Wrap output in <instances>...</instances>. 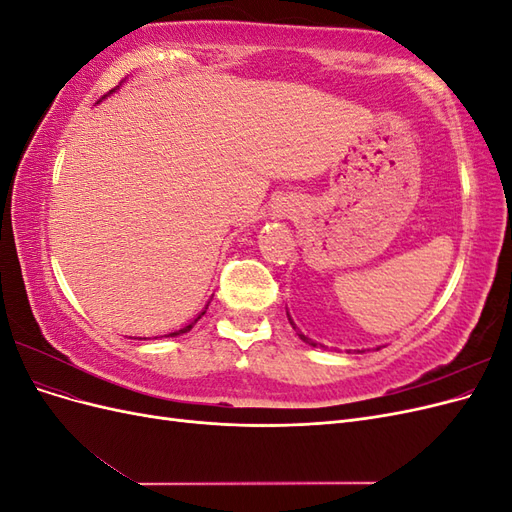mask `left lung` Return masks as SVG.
<instances>
[{
  "label": "left lung",
  "mask_w": 512,
  "mask_h": 512,
  "mask_svg": "<svg viewBox=\"0 0 512 512\" xmlns=\"http://www.w3.org/2000/svg\"><path fill=\"white\" fill-rule=\"evenodd\" d=\"M286 314H288V309H286ZM288 320H290V324H292V329H294V331H297V335H299V337L303 339V342H305V344H309V346H314V348H318V346H320V348H324V350H329L327 346H322V344H316V342H314V339H309L307 335H303V333L299 331V327H297V324H294V320L290 318V314H288ZM335 350H337V348H335ZM376 350H380V348H376ZM348 352H350V350H348ZM354 352H363V350H354Z\"/></svg>",
  "instance_id": "obj_1"
}]
</instances>
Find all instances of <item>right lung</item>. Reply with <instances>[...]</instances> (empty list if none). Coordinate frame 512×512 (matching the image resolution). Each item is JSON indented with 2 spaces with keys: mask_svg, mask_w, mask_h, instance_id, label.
I'll return each mask as SVG.
<instances>
[{
  "mask_svg": "<svg viewBox=\"0 0 512 512\" xmlns=\"http://www.w3.org/2000/svg\"><path fill=\"white\" fill-rule=\"evenodd\" d=\"M117 87H119V85H117ZM113 91H115V89H111V94H113ZM111 94H108V96H111ZM104 98H106V96H104ZM104 98H102V100H104ZM102 100H100V102H102ZM207 307H209V303L205 305V309H203V312H200V314H198V316H196L194 320H190L188 324H185V327H181V329H177V331H170V333H166V335H160V337H177V335H183V333H188V331H190V329L194 327V324H196V322H198L200 318H203V316H205V312H207ZM138 339H149V337H138ZM153 339H156V337H153Z\"/></svg>",
  "mask_w": 512,
  "mask_h": 512,
  "instance_id": "right-lung-1",
  "label": "right lung"
}]
</instances>
